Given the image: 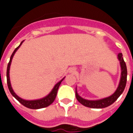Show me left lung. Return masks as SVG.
<instances>
[{
    "mask_svg": "<svg viewBox=\"0 0 133 133\" xmlns=\"http://www.w3.org/2000/svg\"><path fill=\"white\" fill-rule=\"evenodd\" d=\"M117 59L120 61V68H121V75H120V80L119 82L118 87L115 91V92L109 97L100 99V100H90L84 99L80 95H78L77 92V88L75 89V96L77 100L82 105H83L85 107H88L90 108H104L108 106H110L114 103L117 98L120 97V95L123 93L124 91V89L125 88L126 82H127V67L125 61L123 60V54L119 53L117 55Z\"/></svg>",
    "mask_w": 133,
    "mask_h": 133,
    "instance_id": "left-lung-1",
    "label": "left lung"
}]
</instances>
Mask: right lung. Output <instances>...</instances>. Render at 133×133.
Wrapping results in <instances>:
<instances>
[{"mask_svg": "<svg viewBox=\"0 0 133 133\" xmlns=\"http://www.w3.org/2000/svg\"><path fill=\"white\" fill-rule=\"evenodd\" d=\"M22 41L21 44L19 45L16 48V49L14 50V51L12 53V55L10 56V61L9 63L8 64V67H7V72H6V76H7V83H8V89L10 90V93L11 95H13L14 98H16V100L18 101L19 103H21L23 105L25 106L26 108H28L30 109H41V108H45V107H48L49 106L50 104H52L54 100L55 99V97L57 95V92H58V90L59 88V86L61 85V82L63 81L64 78H63L61 81H60L58 82V83H56L55 85L54 88H52V90H51V92H50L49 94L48 95H46L45 97H44L43 98H41V99H38V100H24L23 98H20L19 96L16 95V92L13 91V88L11 87V84H10V75H9V72H10V64H11V62H12V59H13V56L15 55L16 52L18 50L19 48L21 47V45L23 43Z\"/></svg>", "mask_w": 133, "mask_h": 133, "instance_id": "right-lung-1", "label": "right lung"}]
</instances>
